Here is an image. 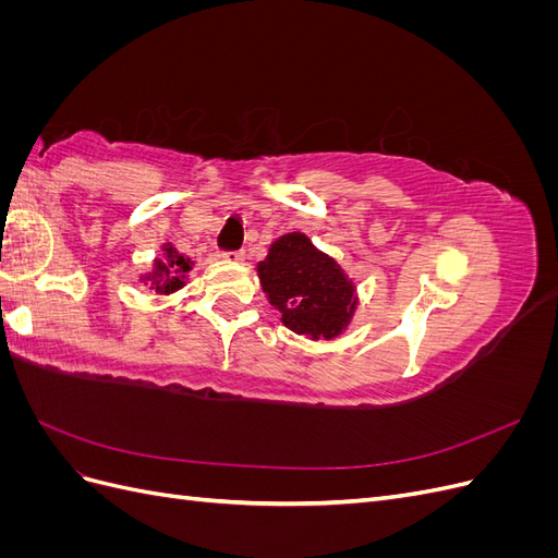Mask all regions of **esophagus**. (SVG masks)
Returning <instances> with one entry per match:
<instances>
[{"label":"esophagus","instance_id":"esophagus-1","mask_svg":"<svg viewBox=\"0 0 558 558\" xmlns=\"http://www.w3.org/2000/svg\"><path fill=\"white\" fill-rule=\"evenodd\" d=\"M221 258L226 263H240L244 258V251H226V253H221Z\"/></svg>","mask_w":558,"mask_h":558}]
</instances>
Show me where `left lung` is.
Listing matches in <instances>:
<instances>
[{
  "mask_svg": "<svg viewBox=\"0 0 558 558\" xmlns=\"http://www.w3.org/2000/svg\"><path fill=\"white\" fill-rule=\"evenodd\" d=\"M260 289L281 324L312 342L347 332L359 312L356 281L305 232H286L256 263Z\"/></svg>",
  "mask_w": 558,
  "mask_h": 558,
  "instance_id": "left-lung-1",
  "label": "left lung"
}]
</instances>
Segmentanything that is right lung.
<instances>
[{
	"mask_svg": "<svg viewBox=\"0 0 558 558\" xmlns=\"http://www.w3.org/2000/svg\"><path fill=\"white\" fill-rule=\"evenodd\" d=\"M197 263L177 251L172 242H162L158 258H154L146 272L140 275V283H144L148 291H154L156 298H167L179 293L185 283H189L191 269Z\"/></svg>",
	"mask_w": 558,
	"mask_h": 558,
	"instance_id": "1",
	"label": "right lung"
}]
</instances>
